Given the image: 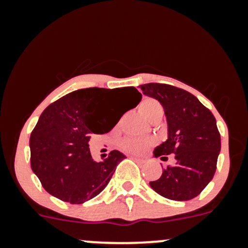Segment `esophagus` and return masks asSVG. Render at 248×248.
Here are the masks:
<instances>
[{
    "instance_id": "esophagus-1",
    "label": "esophagus",
    "mask_w": 248,
    "mask_h": 248,
    "mask_svg": "<svg viewBox=\"0 0 248 248\" xmlns=\"http://www.w3.org/2000/svg\"><path fill=\"white\" fill-rule=\"evenodd\" d=\"M132 158H133V160H135V161H138V162H143V160H142V158H139V157H135V156H132Z\"/></svg>"
}]
</instances>
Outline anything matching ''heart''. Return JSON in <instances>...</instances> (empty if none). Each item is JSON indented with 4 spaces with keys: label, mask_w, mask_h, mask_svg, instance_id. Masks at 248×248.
<instances>
[{
    "label": "heart",
    "mask_w": 248,
    "mask_h": 248,
    "mask_svg": "<svg viewBox=\"0 0 248 248\" xmlns=\"http://www.w3.org/2000/svg\"><path fill=\"white\" fill-rule=\"evenodd\" d=\"M140 110L148 121H160L164 114L163 106L157 100L152 98H147L142 100L140 104ZM153 141L149 139H135L124 138L119 142V146L122 150L132 154H141L152 146Z\"/></svg>",
    "instance_id": "1"
}]
</instances>
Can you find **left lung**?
Here are the masks:
<instances>
[{"label":"left lung","instance_id":"left-lung-1","mask_svg":"<svg viewBox=\"0 0 248 248\" xmlns=\"http://www.w3.org/2000/svg\"><path fill=\"white\" fill-rule=\"evenodd\" d=\"M142 93L161 102L168 124V139L154 150V157L173 155L161 177L150 182L158 195L172 201L195 198L211 182L220 152V134L210 109L186 91L166 84H144Z\"/></svg>","mask_w":248,"mask_h":248}]
</instances>
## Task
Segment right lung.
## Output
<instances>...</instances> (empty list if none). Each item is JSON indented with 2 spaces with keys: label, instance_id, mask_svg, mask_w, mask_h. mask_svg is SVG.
<instances>
[{
  "label": "right lung",
  "instance_id": "1",
  "mask_svg": "<svg viewBox=\"0 0 248 248\" xmlns=\"http://www.w3.org/2000/svg\"><path fill=\"white\" fill-rule=\"evenodd\" d=\"M124 96L128 99L125 112L142 99L135 87H92L71 92L45 108L29 146L31 169L50 195L82 204L106 187L126 156L112 150L104 161H95L88 141L92 134L108 133L118 124L122 115L118 117L112 109Z\"/></svg>",
  "mask_w": 248,
  "mask_h": 248
}]
</instances>
